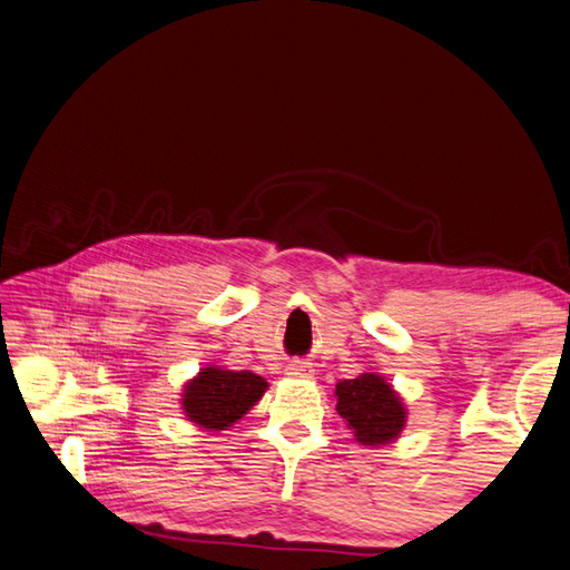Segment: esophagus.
I'll use <instances>...</instances> for the list:
<instances>
[{
  "instance_id": "1",
  "label": "esophagus",
  "mask_w": 570,
  "mask_h": 570,
  "mask_svg": "<svg viewBox=\"0 0 570 570\" xmlns=\"http://www.w3.org/2000/svg\"><path fill=\"white\" fill-rule=\"evenodd\" d=\"M287 376H292V379H312V374H314V368H312V364L309 362H304V360H292L289 364H287Z\"/></svg>"
}]
</instances>
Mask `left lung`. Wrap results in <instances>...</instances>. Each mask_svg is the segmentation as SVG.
Returning a JSON list of instances; mask_svg holds the SVG:
<instances>
[{"mask_svg":"<svg viewBox=\"0 0 570 570\" xmlns=\"http://www.w3.org/2000/svg\"><path fill=\"white\" fill-rule=\"evenodd\" d=\"M337 414L362 445H386L403 434L407 407L403 397L381 374L364 372L335 383Z\"/></svg>","mask_w":570,"mask_h":570,"instance_id":"left-lung-1","label":"left lung"}]
</instances>
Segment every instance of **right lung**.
Masks as SVG:
<instances>
[{"instance_id":"1","label":"right lung","mask_w":570,"mask_h":570,"mask_svg":"<svg viewBox=\"0 0 570 570\" xmlns=\"http://www.w3.org/2000/svg\"><path fill=\"white\" fill-rule=\"evenodd\" d=\"M268 381L254 372H233L208 364L184 383L181 410L187 420L206 432H225L247 414L264 393Z\"/></svg>"}]
</instances>
